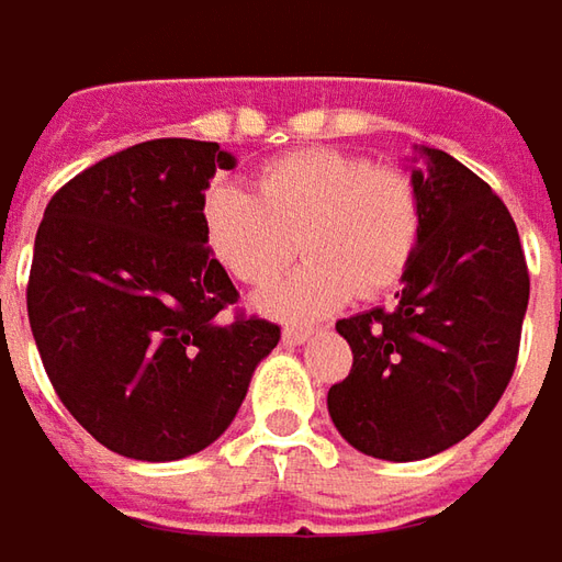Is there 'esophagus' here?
Returning a JSON list of instances; mask_svg holds the SVG:
<instances>
[{
  "label": "esophagus",
  "instance_id": "1",
  "mask_svg": "<svg viewBox=\"0 0 562 562\" xmlns=\"http://www.w3.org/2000/svg\"><path fill=\"white\" fill-rule=\"evenodd\" d=\"M311 329H295V326H289V329H282V345H304V341H311Z\"/></svg>",
  "mask_w": 562,
  "mask_h": 562
}]
</instances>
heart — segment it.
<instances>
[{"mask_svg": "<svg viewBox=\"0 0 562 562\" xmlns=\"http://www.w3.org/2000/svg\"><path fill=\"white\" fill-rule=\"evenodd\" d=\"M207 248L229 277L263 285L301 251L311 258L255 295V311L314 323L355 295L376 299L407 277L423 239V199L401 167L339 148H301L261 170L258 195L236 183L204 192Z\"/></svg>", "mask_w": 562, "mask_h": 562, "instance_id": "obj_1", "label": "heart"}]
</instances>
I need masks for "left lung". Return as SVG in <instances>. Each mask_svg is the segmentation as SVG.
I'll return each mask as SVG.
<instances>
[{
	"label": "left lung",
	"instance_id": "8db88e82",
	"mask_svg": "<svg viewBox=\"0 0 562 562\" xmlns=\"http://www.w3.org/2000/svg\"><path fill=\"white\" fill-rule=\"evenodd\" d=\"M414 151L419 251L392 311L336 323L355 363L326 397L351 448L395 463L448 451L492 414L529 307V270L507 204L448 151Z\"/></svg>",
	"mask_w": 562,
	"mask_h": 562
}]
</instances>
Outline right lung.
Wrapping results in <instances>:
<instances>
[{"mask_svg": "<svg viewBox=\"0 0 562 562\" xmlns=\"http://www.w3.org/2000/svg\"><path fill=\"white\" fill-rule=\"evenodd\" d=\"M233 167L217 143H139L61 186L36 229L33 339L61 404L114 454L204 451L280 341L267 319L221 317L239 292L207 248L202 202Z\"/></svg>", "mask_w": 562, "mask_h": 562, "instance_id": "obj_1", "label": "right lung"}]
</instances>
